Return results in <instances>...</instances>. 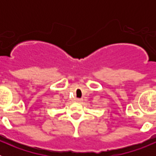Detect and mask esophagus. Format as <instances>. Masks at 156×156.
I'll return each instance as SVG.
<instances>
[{"instance_id": "obj_1", "label": "esophagus", "mask_w": 156, "mask_h": 156, "mask_svg": "<svg viewBox=\"0 0 156 156\" xmlns=\"http://www.w3.org/2000/svg\"><path fill=\"white\" fill-rule=\"evenodd\" d=\"M76 102H78V103H80L81 101H82V99L76 98Z\"/></svg>"}]
</instances>
